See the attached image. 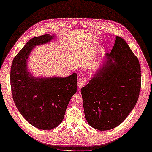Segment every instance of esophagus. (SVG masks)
<instances>
[{
    "label": "esophagus",
    "instance_id": "esophagus-1",
    "mask_svg": "<svg viewBox=\"0 0 152 152\" xmlns=\"http://www.w3.org/2000/svg\"><path fill=\"white\" fill-rule=\"evenodd\" d=\"M87 83V79L86 78H83V77H81V78H79L77 80V86L79 88H83L84 86Z\"/></svg>",
    "mask_w": 152,
    "mask_h": 152
}]
</instances>
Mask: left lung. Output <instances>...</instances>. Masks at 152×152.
<instances>
[{
	"label": "left lung",
	"instance_id": "obj_1",
	"mask_svg": "<svg viewBox=\"0 0 152 152\" xmlns=\"http://www.w3.org/2000/svg\"><path fill=\"white\" fill-rule=\"evenodd\" d=\"M141 85L137 57L126 42L116 37L110 53L90 83L81 88L85 117L101 131L118 126L134 108Z\"/></svg>",
	"mask_w": 152,
	"mask_h": 152
}]
</instances>
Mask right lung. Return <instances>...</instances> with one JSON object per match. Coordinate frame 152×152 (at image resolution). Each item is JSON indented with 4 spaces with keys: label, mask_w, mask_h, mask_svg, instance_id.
I'll use <instances>...</instances> for the list:
<instances>
[{
    "label": "right lung",
    "mask_w": 152,
    "mask_h": 152,
    "mask_svg": "<svg viewBox=\"0 0 152 152\" xmlns=\"http://www.w3.org/2000/svg\"><path fill=\"white\" fill-rule=\"evenodd\" d=\"M55 37L46 34L29 40L13 58L10 72L15 104L29 124L44 130L62 123L70 99L77 91L76 73L67 77H35L28 70L33 48L50 42Z\"/></svg>",
    "instance_id": "1"
}]
</instances>
